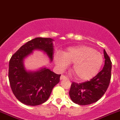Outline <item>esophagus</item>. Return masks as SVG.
Returning a JSON list of instances; mask_svg holds the SVG:
<instances>
[{
	"label": "esophagus",
	"instance_id": "obj_1",
	"mask_svg": "<svg viewBox=\"0 0 120 120\" xmlns=\"http://www.w3.org/2000/svg\"><path fill=\"white\" fill-rule=\"evenodd\" d=\"M68 79V77L66 76H65L64 75H61V76H60V79L61 80H63V79Z\"/></svg>",
	"mask_w": 120,
	"mask_h": 120
}]
</instances>
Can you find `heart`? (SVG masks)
<instances>
[{
    "mask_svg": "<svg viewBox=\"0 0 120 120\" xmlns=\"http://www.w3.org/2000/svg\"><path fill=\"white\" fill-rule=\"evenodd\" d=\"M55 62L61 70L73 63L72 71L78 80L86 81L98 74L103 63V57L98 51L86 45L67 48L55 56Z\"/></svg>",
    "mask_w": 120,
    "mask_h": 120,
    "instance_id": "b5f03b06",
    "label": "heart"
}]
</instances>
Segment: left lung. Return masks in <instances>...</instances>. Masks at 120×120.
<instances>
[{
  "mask_svg": "<svg viewBox=\"0 0 120 120\" xmlns=\"http://www.w3.org/2000/svg\"><path fill=\"white\" fill-rule=\"evenodd\" d=\"M105 64L103 69L90 81L82 83L73 82L69 96L74 103L87 105L97 102L103 96L109 85L112 62L104 49Z\"/></svg>",
  "mask_w": 120,
  "mask_h": 120,
  "instance_id": "left-lung-1",
  "label": "left lung"
}]
</instances>
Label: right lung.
<instances>
[{
    "label": "right lung",
    "instance_id": "right-lung-1",
    "mask_svg": "<svg viewBox=\"0 0 120 120\" xmlns=\"http://www.w3.org/2000/svg\"><path fill=\"white\" fill-rule=\"evenodd\" d=\"M52 40L51 38H36L21 46L12 56L9 64V84L13 94L20 102L27 105L36 106L46 102L52 88L60 82L61 75L44 68L36 72H27L23 59L33 49L46 52L52 61L54 54Z\"/></svg>",
    "mask_w": 120,
    "mask_h": 120
}]
</instances>
